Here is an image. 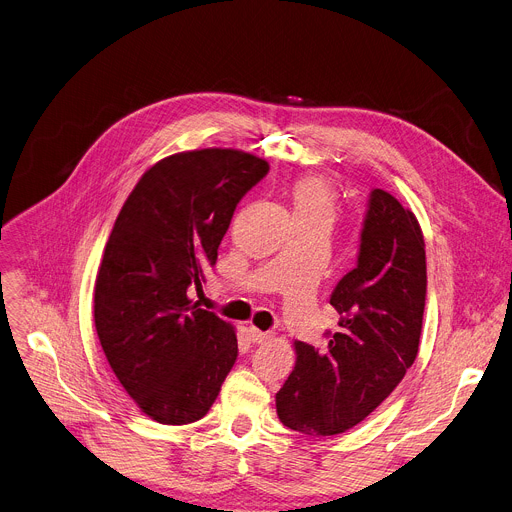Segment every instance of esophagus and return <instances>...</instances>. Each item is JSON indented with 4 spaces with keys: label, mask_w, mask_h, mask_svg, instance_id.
Returning <instances> with one entry per match:
<instances>
[{
    "label": "esophagus",
    "mask_w": 512,
    "mask_h": 512,
    "mask_svg": "<svg viewBox=\"0 0 512 512\" xmlns=\"http://www.w3.org/2000/svg\"><path fill=\"white\" fill-rule=\"evenodd\" d=\"M249 331V339L255 343V345H261V343H267V341H271V333H263V331H259V329H255V327H249L247 329Z\"/></svg>",
    "instance_id": "esophagus-1"
}]
</instances>
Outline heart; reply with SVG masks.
Wrapping results in <instances>:
<instances>
[{"mask_svg": "<svg viewBox=\"0 0 512 512\" xmlns=\"http://www.w3.org/2000/svg\"><path fill=\"white\" fill-rule=\"evenodd\" d=\"M292 198H294L296 212H322L333 218L335 196H333L331 185L322 177H314V175L300 177L292 188Z\"/></svg>", "mask_w": 512, "mask_h": 512, "instance_id": "b5f03b06", "label": "heart"}]
</instances>
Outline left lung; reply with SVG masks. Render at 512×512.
Returning <instances> with one entry per match:
<instances>
[{"instance_id":"left-lung-1","label":"left lung","mask_w":512,"mask_h":512,"mask_svg":"<svg viewBox=\"0 0 512 512\" xmlns=\"http://www.w3.org/2000/svg\"><path fill=\"white\" fill-rule=\"evenodd\" d=\"M427 298L425 239L392 194H369L357 267L331 294L339 329L327 349L296 341V367L275 394L280 421L308 437L345 433L402 382L418 353Z\"/></svg>"}]
</instances>
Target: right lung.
Wrapping results in <instances>:
<instances>
[{"mask_svg": "<svg viewBox=\"0 0 512 512\" xmlns=\"http://www.w3.org/2000/svg\"><path fill=\"white\" fill-rule=\"evenodd\" d=\"M269 171L237 149L175 153L126 198L96 277L94 320L122 388L161 425H190L214 404L237 361L232 324L188 288L216 265L241 198Z\"/></svg>", "mask_w": 512, "mask_h": 512, "instance_id": "add662e5", "label": "right lung"}]
</instances>
